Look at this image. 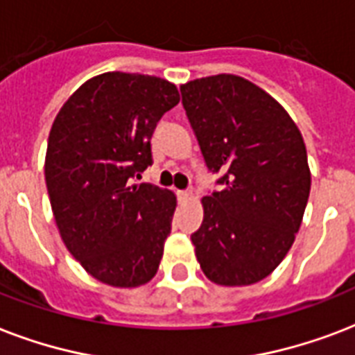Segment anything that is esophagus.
Listing matches in <instances>:
<instances>
[{
	"mask_svg": "<svg viewBox=\"0 0 355 355\" xmlns=\"http://www.w3.org/2000/svg\"><path fill=\"white\" fill-rule=\"evenodd\" d=\"M175 194H178V198H180V202H185V200H191L192 198L191 191H178Z\"/></svg>",
	"mask_w": 355,
	"mask_h": 355,
	"instance_id": "obj_1",
	"label": "esophagus"
}]
</instances>
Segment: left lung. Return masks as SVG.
Segmentation results:
<instances>
[{
	"instance_id": "8db88e82",
	"label": "left lung",
	"mask_w": 355,
	"mask_h": 355,
	"mask_svg": "<svg viewBox=\"0 0 355 355\" xmlns=\"http://www.w3.org/2000/svg\"><path fill=\"white\" fill-rule=\"evenodd\" d=\"M181 98L211 172L224 189L202 198L191 235L213 283L261 282L287 255L306 211L311 172L300 129L270 94L233 73L181 85Z\"/></svg>"
}]
</instances>
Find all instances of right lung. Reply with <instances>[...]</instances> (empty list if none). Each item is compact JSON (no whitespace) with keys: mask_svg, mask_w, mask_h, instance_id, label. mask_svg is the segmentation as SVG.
Segmentation results:
<instances>
[{"mask_svg":"<svg viewBox=\"0 0 355 355\" xmlns=\"http://www.w3.org/2000/svg\"><path fill=\"white\" fill-rule=\"evenodd\" d=\"M178 103L166 79L107 72L66 100L49 131L44 175L60 239L111 287L144 285L163 257L175 194L133 180L153 163V129Z\"/></svg>","mask_w":355,"mask_h":355,"instance_id":"1","label":"right lung"}]
</instances>
